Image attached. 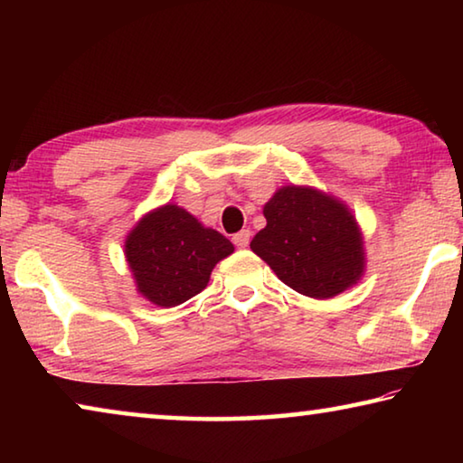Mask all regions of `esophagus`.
I'll return each instance as SVG.
<instances>
[{"mask_svg":"<svg viewBox=\"0 0 463 463\" xmlns=\"http://www.w3.org/2000/svg\"><path fill=\"white\" fill-rule=\"evenodd\" d=\"M249 241H250V232L249 231H241V232H237L232 237V242L234 245H237L239 249H245V247H249Z\"/></svg>","mask_w":463,"mask_h":463,"instance_id":"obj_1","label":"esophagus"}]
</instances>
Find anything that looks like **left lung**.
<instances>
[{
    "label": "left lung",
    "instance_id": "8db88e82",
    "mask_svg": "<svg viewBox=\"0 0 463 463\" xmlns=\"http://www.w3.org/2000/svg\"><path fill=\"white\" fill-rule=\"evenodd\" d=\"M250 249L296 292L333 298L364 273V242L341 202L310 187H281L263 208Z\"/></svg>",
    "mask_w": 463,
    "mask_h": 463
}]
</instances>
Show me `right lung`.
<instances>
[{
	"instance_id": "1",
	"label": "right lung",
	"mask_w": 463,
	"mask_h": 463,
	"mask_svg": "<svg viewBox=\"0 0 463 463\" xmlns=\"http://www.w3.org/2000/svg\"><path fill=\"white\" fill-rule=\"evenodd\" d=\"M232 242L203 229L184 208L167 203L146 214L127 239V260L138 292L156 307H177L206 288Z\"/></svg>"
}]
</instances>
